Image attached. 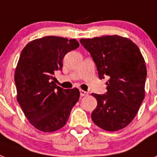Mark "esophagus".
Segmentation results:
<instances>
[{
  "label": "esophagus",
  "instance_id": "esophagus-1",
  "mask_svg": "<svg viewBox=\"0 0 157 157\" xmlns=\"http://www.w3.org/2000/svg\"><path fill=\"white\" fill-rule=\"evenodd\" d=\"M88 95V92H85V91H82V90H80V96L81 97H85V96Z\"/></svg>",
  "mask_w": 157,
  "mask_h": 157
}]
</instances>
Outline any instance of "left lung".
I'll return each instance as SVG.
<instances>
[{"label": "left lung", "mask_w": 157, "mask_h": 157, "mask_svg": "<svg viewBox=\"0 0 157 157\" xmlns=\"http://www.w3.org/2000/svg\"><path fill=\"white\" fill-rule=\"evenodd\" d=\"M91 54L100 79L107 92L92 93L98 105L92 113L96 125L106 131H118L132 122L145 98L147 68L140 50L127 37L118 35L80 39Z\"/></svg>", "instance_id": "8db88e82"}]
</instances>
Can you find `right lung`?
Returning a JSON list of instances; mask_svg holds the SVG:
<instances>
[{
  "instance_id": "1",
  "label": "right lung",
  "mask_w": 157,
  "mask_h": 157,
  "mask_svg": "<svg viewBox=\"0 0 157 157\" xmlns=\"http://www.w3.org/2000/svg\"><path fill=\"white\" fill-rule=\"evenodd\" d=\"M79 46L76 39L47 36L22 51L14 73L17 101L29 123L42 132H54L66 124L79 90L56 86L53 75L61 70L68 52Z\"/></svg>"
}]
</instances>
